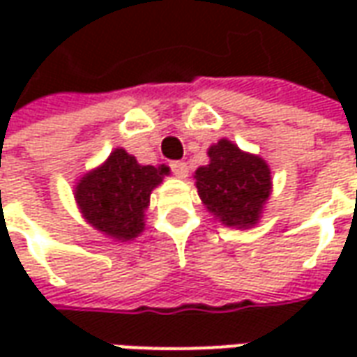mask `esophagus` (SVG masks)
I'll use <instances>...</instances> for the list:
<instances>
[{"instance_id":"esophagus-1","label":"esophagus","mask_w":357,"mask_h":357,"mask_svg":"<svg viewBox=\"0 0 357 357\" xmlns=\"http://www.w3.org/2000/svg\"><path fill=\"white\" fill-rule=\"evenodd\" d=\"M170 168L174 172V176H178V178H187V174H189V166L185 162H181V160L172 162Z\"/></svg>"}]
</instances>
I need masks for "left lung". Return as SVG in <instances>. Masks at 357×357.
<instances>
[{"label": "left lung", "instance_id": "8db88e82", "mask_svg": "<svg viewBox=\"0 0 357 357\" xmlns=\"http://www.w3.org/2000/svg\"><path fill=\"white\" fill-rule=\"evenodd\" d=\"M210 162L195 172L202 204L227 227L258 222L271 193V172L264 158L220 139L208 149Z\"/></svg>", "mask_w": 357, "mask_h": 357}]
</instances>
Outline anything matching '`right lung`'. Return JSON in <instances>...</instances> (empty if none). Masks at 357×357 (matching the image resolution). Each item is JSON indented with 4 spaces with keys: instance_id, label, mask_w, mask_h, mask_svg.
I'll return each instance as SVG.
<instances>
[{
    "instance_id": "obj_1",
    "label": "right lung",
    "mask_w": 357,
    "mask_h": 357,
    "mask_svg": "<svg viewBox=\"0 0 357 357\" xmlns=\"http://www.w3.org/2000/svg\"><path fill=\"white\" fill-rule=\"evenodd\" d=\"M168 174V166H141L124 149H114L102 166L78 181L74 197L88 224L124 243L143 231L151 191Z\"/></svg>"
}]
</instances>
